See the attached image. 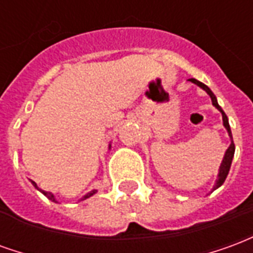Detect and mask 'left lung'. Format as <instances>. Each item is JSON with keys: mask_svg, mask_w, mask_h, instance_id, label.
Returning <instances> with one entry per match:
<instances>
[{"mask_svg": "<svg viewBox=\"0 0 253 253\" xmlns=\"http://www.w3.org/2000/svg\"><path fill=\"white\" fill-rule=\"evenodd\" d=\"M191 83H194L195 85H198V86H201L203 90H206L207 94L211 97V103L212 105L217 108L221 114H222V121H223V126H225V128L228 130V134L229 137H230V139H232V142H230V146L228 148V150L225 152V156H223V160L222 163H221V167H219V172H218V179H217V183H215V186H214V188L212 190H215V188H218V187H221L223 184V181H225V179H226V176H228L229 173V169H230V165H232V160H233V156H234V143H233V138H232V131H230V126H229V121H228V116H226V114L223 112V110L219 107V104L217 103V97L214 96V93H212L211 90H210V88L207 86V85H205L203 83H201V81H198V80H195V78H190Z\"/></svg>", "mask_w": 253, "mask_h": 253, "instance_id": "1", "label": "left lung"}]
</instances>
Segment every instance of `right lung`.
I'll list each match as a JSON object with an SVG mask.
<instances>
[{
  "label": "right lung",
  "mask_w": 253,
  "mask_h": 253,
  "mask_svg": "<svg viewBox=\"0 0 253 253\" xmlns=\"http://www.w3.org/2000/svg\"><path fill=\"white\" fill-rule=\"evenodd\" d=\"M110 149H111V145H110ZM31 183H32V184H34V186H35V188H38V186H36V183H35V181H31ZM42 192H43V195L47 196V198H48V199H50V201H51V202H55V203H58L57 199H55V196L52 195L51 192H47V191H42ZM96 192H97V190H92V191H90V192H88V194H86V195H84L83 198H81V201H84V199H86V198H89V196L94 195V194H96Z\"/></svg>",
  "instance_id": "obj_1"
}]
</instances>
